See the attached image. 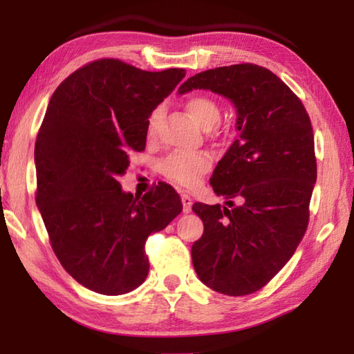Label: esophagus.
Here are the masks:
<instances>
[{"mask_svg":"<svg viewBox=\"0 0 354 354\" xmlns=\"http://www.w3.org/2000/svg\"><path fill=\"white\" fill-rule=\"evenodd\" d=\"M181 201H183V212L189 214L192 211V198L187 194L181 195Z\"/></svg>","mask_w":354,"mask_h":354,"instance_id":"esophagus-1","label":"esophagus"}]
</instances>
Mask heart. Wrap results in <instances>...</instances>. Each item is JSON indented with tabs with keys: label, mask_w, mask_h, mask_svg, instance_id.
Masks as SVG:
<instances>
[{
	"label": "heart",
	"mask_w": 354,
	"mask_h": 354,
	"mask_svg": "<svg viewBox=\"0 0 354 354\" xmlns=\"http://www.w3.org/2000/svg\"><path fill=\"white\" fill-rule=\"evenodd\" d=\"M190 117L200 124L201 128L209 129L220 120V107L212 98L205 95L192 97L185 103ZM162 107H156L148 118L147 131L149 137H154L158 133L160 118H162ZM212 156L206 151L195 153H171L160 162V171L164 175L184 187H196L200 184L201 176L211 170Z\"/></svg>",
	"instance_id": "heart-1"
}]
</instances>
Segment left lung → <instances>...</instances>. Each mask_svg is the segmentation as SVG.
<instances>
[{"label":"left lung","mask_w":354,"mask_h":354,"mask_svg":"<svg viewBox=\"0 0 354 354\" xmlns=\"http://www.w3.org/2000/svg\"><path fill=\"white\" fill-rule=\"evenodd\" d=\"M196 88L231 101L237 137L211 178L227 207L192 206L205 225L201 239L192 245V262L212 290L248 295L286 266L306 232L317 181L313 127L297 95L259 65L201 71L178 95ZM232 198L241 206L230 209Z\"/></svg>","instance_id":"8db88e82"}]
</instances>
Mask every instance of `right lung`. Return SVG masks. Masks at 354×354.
<instances>
[{"label": "right lung", "instance_id": "obj_1", "mask_svg": "<svg viewBox=\"0 0 354 354\" xmlns=\"http://www.w3.org/2000/svg\"><path fill=\"white\" fill-rule=\"evenodd\" d=\"M185 70L143 71L118 59L76 70L56 88L35 140V203L59 262L77 283L123 295L148 277L145 241L183 211L169 184L142 196L118 179L145 149L151 112Z\"/></svg>", "mask_w": 354, "mask_h": 354}]
</instances>
